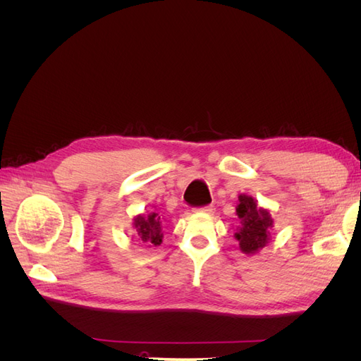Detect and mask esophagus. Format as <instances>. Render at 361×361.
<instances>
[{
  "instance_id": "esophagus-1",
  "label": "esophagus",
  "mask_w": 361,
  "mask_h": 361,
  "mask_svg": "<svg viewBox=\"0 0 361 361\" xmlns=\"http://www.w3.org/2000/svg\"><path fill=\"white\" fill-rule=\"evenodd\" d=\"M200 212H204V214H214V206H203L200 207V209H197Z\"/></svg>"
}]
</instances>
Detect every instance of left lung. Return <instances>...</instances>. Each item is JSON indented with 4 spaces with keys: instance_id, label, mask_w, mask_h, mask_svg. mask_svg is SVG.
<instances>
[{
    "instance_id": "1",
    "label": "left lung",
    "mask_w": 361,
    "mask_h": 361,
    "mask_svg": "<svg viewBox=\"0 0 361 361\" xmlns=\"http://www.w3.org/2000/svg\"><path fill=\"white\" fill-rule=\"evenodd\" d=\"M236 214L241 220V226L236 228L235 239H238L243 253L255 255L268 244L269 231L274 220L268 209L259 207L257 202L245 194L239 195Z\"/></svg>"
}]
</instances>
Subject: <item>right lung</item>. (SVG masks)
Masks as SVG:
<instances>
[{
	"mask_svg": "<svg viewBox=\"0 0 361 361\" xmlns=\"http://www.w3.org/2000/svg\"><path fill=\"white\" fill-rule=\"evenodd\" d=\"M134 227L137 231L138 239L150 245H161L162 243V228L161 216L157 212H150L147 215H137L134 218Z\"/></svg>",
	"mask_w": 361,
	"mask_h": 361,
	"instance_id": "obj_1",
	"label": "right lung"
}]
</instances>
